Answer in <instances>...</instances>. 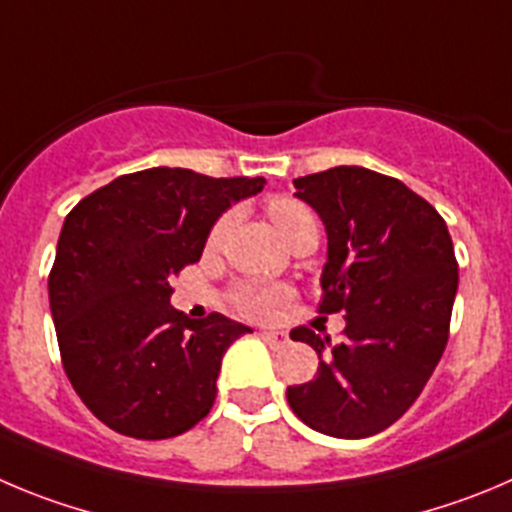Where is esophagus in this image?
<instances>
[{
  "mask_svg": "<svg viewBox=\"0 0 512 512\" xmlns=\"http://www.w3.org/2000/svg\"><path fill=\"white\" fill-rule=\"evenodd\" d=\"M260 336H262V341H265L270 348H275V351H280V348H285L290 343L288 333H283V331H262Z\"/></svg>",
  "mask_w": 512,
  "mask_h": 512,
  "instance_id": "esophagus-1",
  "label": "esophagus"
}]
</instances>
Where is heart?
<instances>
[{
	"label": "heart",
	"instance_id": "b5f03b06",
	"mask_svg": "<svg viewBox=\"0 0 512 512\" xmlns=\"http://www.w3.org/2000/svg\"><path fill=\"white\" fill-rule=\"evenodd\" d=\"M267 214H270L272 224L278 227L280 237L288 240L290 232L298 229L300 224H308L313 222L308 209L298 202V199H290V197H275L270 204H267ZM229 227V217L219 219L214 224L212 234H209V245H217L219 240L224 237ZM288 288L285 285H272V283H245L237 288L234 293V303L240 305V310H245L247 315H255V318H265L270 315L272 310L278 308L280 303L288 300Z\"/></svg>",
	"mask_w": 512,
	"mask_h": 512
}]
</instances>
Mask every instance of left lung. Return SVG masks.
<instances>
[{
    "mask_svg": "<svg viewBox=\"0 0 512 512\" xmlns=\"http://www.w3.org/2000/svg\"><path fill=\"white\" fill-rule=\"evenodd\" d=\"M326 227L321 313H346L343 341L290 331L318 353V374L288 386L300 422L338 439L384 432L412 407L442 358L457 260L437 209L399 179L336 166L293 179Z\"/></svg>",
    "mask_w": 512,
    "mask_h": 512,
    "instance_id": "obj_1",
    "label": "left lung"
}]
</instances>
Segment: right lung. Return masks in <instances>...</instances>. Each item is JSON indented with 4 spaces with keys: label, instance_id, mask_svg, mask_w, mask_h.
Segmentation results:
<instances>
[{
    "label": "right lung",
    "instance_id": "right-lung-1",
    "mask_svg": "<svg viewBox=\"0 0 512 512\" xmlns=\"http://www.w3.org/2000/svg\"><path fill=\"white\" fill-rule=\"evenodd\" d=\"M262 186L156 166L100 186L65 217L47 280L52 321L65 374L105 427L169 439L209 414L224 351L252 328L219 313L191 321L169 303V280Z\"/></svg>",
    "mask_w": 512,
    "mask_h": 512
}]
</instances>
